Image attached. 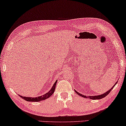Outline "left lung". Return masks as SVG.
<instances>
[{
  "instance_id": "left-lung-1",
  "label": "left lung",
  "mask_w": 126,
  "mask_h": 126,
  "mask_svg": "<svg viewBox=\"0 0 126 126\" xmlns=\"http://www.w3.org/2000/svg\"><path fill=\"white\" fill-rule=\"evenodd\" d=\"M117 82H118V81H117ZM117 82H115V84H114V86L115 85V84H116L117 83ZM114 86H112V88H111L110 90H109L108 92H107L106 93H104L103 94L99 95H96V96H86V95H84L81 94L80 93H79L77 92V91H76V90H75V92L76 93H77L78 95H79L80 96H82V97L86 98H90V99H94V100H95V99H102V98H104L105 96H106L107 95L109 94V93H110V92L111 90H112L113 89V88H114Z\"/></svg>"
}]
</instances>
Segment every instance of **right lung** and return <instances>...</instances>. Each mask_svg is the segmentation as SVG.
<instances>
[{
  "label": "right lung",
  "instance_id": "obj_1",
  "mask_svg": "<svg viewBox=\"0 0 126 126\" xmlns=\"http://www.w3.org/2000/svg\"><path fill=\"white\" fill-rule=\"evenodd\" d=\"M57 83V80L56 81V82L53 84V86L52 88L51 89V90L49 91L46 94H44V95L42 96H40L38 97H36V98H31V97H25V96H20V97H21L23 99L26 101H28V102H40L41 100H44L45 99H46L48 98L49 96L51 95H52V94L54 93L55 90V88H56V85Z\"/></svg>",
  "mask_w": 126,
  "mask_h": 126
}]
</instances>
